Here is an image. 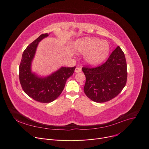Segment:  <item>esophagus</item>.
<instances>
[{"mask_svg": "<svg viewBox=\"0 0 149 149\" xmlns=\"http://www.w3.org/2000/svg\"><path fill=\"white\" fill-rule=\"evenodd\" d=\"M81 71H82V70H81V68H80V67H77L75 69V72L76 73H80V72H81Z\"/></svg>", "mask_w": 149, "mask_h": 149, "instance_id": "obj_1", "label": "esophagus"}]
</instances>
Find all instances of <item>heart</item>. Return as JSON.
<instances>
[{"mask_svg": "<svg viewBox=\"0 0 149 149\" xmlns=\"http://www.w3.org/2000/svg\"><path fill=\"white\" fill-rule=\"evenodd\" d=\"M75 50L79 54H85L87 63L96 65L105 59L109 52V44L94 38H86L77 40L74 45Z\"/></svg>", "mask_w": 149, "mask_h": 149, "instance_id": "heart-1", "label": "heart"}]
</instances>
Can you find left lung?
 Here are the masks:
<instances>
[{
  "label": "left lung",
  "mask_w": 149,
  "mask_h": 149,
  "mask_svg": "<svg viewBox=\"0 0 149 149\" xmlns=\"http://www.w3.org/2000/svg\"><path fill=\"white\" fill-rule=\"evenodd\" d=\"M86 77L84 91L91 100L103 103L117 96L127 82V64L124 52L119 46L106 62L97 67L82 68Z\"/></svg>",
  "instance_id": "obj_1"
}]
</instances>
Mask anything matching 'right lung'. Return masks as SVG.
<instances>
[{
  "mask_svg": "<svg viewBox=\"0 0 149 149\" xmlns=\"http://www.w3.org/2000/svg\"><path fill=\"white\" fill-rule=\"evenodd\" d=\"M48 36L43 33L24 50L19 65V80L24 93L37 102L46 103L56 99L63 92L68 78L76 67H62L46 77L41 78L31 73V65L38 42Z\"/></svg>",
  "mask_w": 149,
  "mask_h": 149,
  "instance_id": "add662e5",
  "label": "right lung"
}]
</instances>
